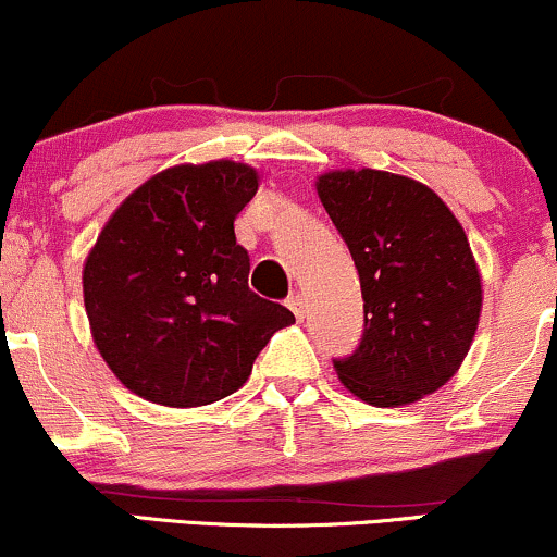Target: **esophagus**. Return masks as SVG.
<instances>
[{
  "mask_svg": "<svg viewBox=\"0 0 557 557\" xmlns=\"http://www.w3.org/2000/svg\"><path fill=\"white\" fill-rule=\"evenodd\" d=\"M287 309L293 311V314H296V319L300 322V319H304V314H306V304H304V296H290L287 298Z\"/></svg>",
  "mask_w": 557,
  "mask_h": 557,
  "instance_id": "1",
  "label": "esophagus"
}]
</instances>
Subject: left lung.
<instances>
[{"label":"left lung","instance_id":"1","mask_svg":"<svg viewBox=\"0 0 557 557\" xmlns=\"http://www.w3.org/2000/svg\"><path fill=\"white\" fill-rule=\"evenodd\" d=\"M317 194L363 298L359 350L335 361L348 393L411 406L461 369L482 314V274L461 222L430 185L385 170H332Z\"/></svg>","mask_w":557,"mask_h":557}]
</instances>
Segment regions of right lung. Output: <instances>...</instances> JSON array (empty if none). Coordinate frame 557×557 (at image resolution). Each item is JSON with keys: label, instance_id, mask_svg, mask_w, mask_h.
Listing matches in <instances>:
<instances>
[{"label": "right lung", "instance_id": "right-lung-1", "mask_svg": "<svg viewBox=\"0 0 557 557\" xmlns=\"http://www.w3.org/2000/svg\"><path fill=\"white\" fill-rule=\"evenodd\" d=\"M259 172L233 159L175 164L114 209L83 264L96 350L138 398L196 408L227 398L296 317L248 290L235 216Z\"/></svg>", "mask_w": 557, "mask_h": 557}]
</instances>
